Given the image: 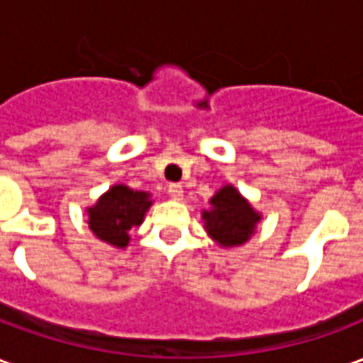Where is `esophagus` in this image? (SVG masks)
<instances>
[{
  "label": "esophagus",
  "mask_w": 363,
  "mask_h": 363,
  "mask_svg": "<svg viewBox=\"0 0 363 363\" xmlns=\"http://www.w3.org/2000/svg\"><path fill=\"white\" fill-rule=\"evenodd\" d=\"M167 192H169V196L173 198V200H182V194H184V190H182L181 184H177V182H173V184H169V189H167Z\"/></svg>",
  "instance_id": "esophagus-1"
}]
</instances>
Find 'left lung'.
<instances>
[{
	"label": "left lung",
	"instance_id": "1",
	"mask_svg": "<svg viewBox=\"0 0 363 363\" xmlns=\"http://www.w3.org/2000/svg\"><path fill=\"white\" fill-rule=\"evenodd\" d=\"M210 204L212 210L204 212V220L206 231L213 241L223 247H235L252 235L260 216L233 186H223Z\"/></svg>",
	"mask_w": 363,
	"mask_h": 363
}]
</instances>
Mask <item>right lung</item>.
<instances>
[{
  "instance_id": "add662e5",
  "label": "right lung",
  "mask_w": 363,
  "mask_h": 363,
  "mask_svg": "<svg viewBox=\"0 0 363 363\" xmlns=\"http://www.w3.org/2000/svg\"><path fill=\"white\" fill-rule=\"evenodd\" d=\"M151 206L150 194L118 184L112 186L93 208H89V228L101 241L126 247L128 229L138 228Z\"/></svg>"
}]
</instances>
